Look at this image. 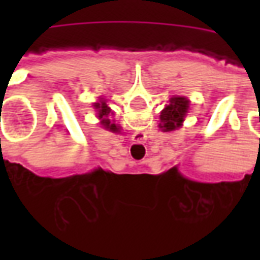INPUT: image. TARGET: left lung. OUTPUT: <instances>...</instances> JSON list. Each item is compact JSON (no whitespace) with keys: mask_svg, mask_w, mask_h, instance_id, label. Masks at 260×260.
<instances>
[{"mask_svg":"<svg viewBox=\"0 0 260 260\" xmlns=\"http://www.w3.org/2000/svg\"><path fill=\"white\" fill-rule=\"evenodd\" d=\"M189 102L184 97H173L170 104L160 114V128L164 132H170L180 128L188 113Z\"/></svg>","mask_w":260,"mask_h":260,"instance_id":"obj_1","label":"left lung"}]
</instances>
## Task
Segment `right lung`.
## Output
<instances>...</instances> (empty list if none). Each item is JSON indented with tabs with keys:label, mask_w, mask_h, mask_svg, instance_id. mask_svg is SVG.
Segmentation results:
<instances>
[{
	"label": "right lung",
	"mask_w": 260,
	"mask_h": 260,
	"mask_svg": "<svg viewBox=\"0 0 260 260\" xmlns=\"http://www.w3.org/2000/svg\"><path fill=\"white\" fill-rule=\"evenodd\" d=\"M94 107L99 110V118L102 119V124L107 128V129L113 131V132H115V131L118 129L117 126H115V124H111V121L107 118V115L110 114V107H107V104L106 103H94Z\"/></svg>",
	"instance_id": "obj_1"
}]
</instances>
